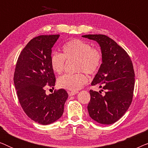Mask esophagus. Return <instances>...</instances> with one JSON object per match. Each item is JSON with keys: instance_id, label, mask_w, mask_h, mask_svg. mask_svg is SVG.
Segmentation results:
<instances>
[{"instance_id": "obj_1", "label": "esophagus", "mask_w": 148, "mask_h": 148, "mask_svg": "<svg viewBox=\"0 0 148 148\" xmlns=\"http://www.w3.org/2000/svg\"><path fill=\"white\" fill-rule=\"evenodd\" d=\"M68 93H69V95L71 96H74V95L78 94L79 92L78 91H71V92H68Z\"/></svg>"}]
</instances>
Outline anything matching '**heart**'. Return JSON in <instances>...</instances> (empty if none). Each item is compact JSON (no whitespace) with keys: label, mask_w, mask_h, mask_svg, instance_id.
Listing matches in <instances>:
<instances>
[{"label":"heart","mask_w":148,"mask_h":148,"mask_svg":"<svg viewBox=\"0 0 148 148\" xmlns=\"http://www.w3.org/2000/svg\"><path fill=\"white\" fill-rule=\"evenodd\" d=\"M62 54L53 52L50 56V65L54 72L62 73L66 60H76L75 74H64L58 79V86L69 90H79L88 82L89 75L96 74L102 62V54L100 49L92 47L90 44L79 39L66 42L62 48ZM84 72H83L82 71Z\"/></svg>","instance_id":"b5f03b06"}]
</instances>
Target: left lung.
<instances>
[{"label": "left lung", "mask_w": 148, "mask_h": 148, "mask_svg": "<svg viewBox=\"0 0 148 148\" xmlns=\"http://www.w3.org/2000/svg\"><path fill=\"white\" fill-rule=\"evenodd\" d=\"M82 37L98 42L102 54V63L92 86L98 85L105 94H101L100 91H90L89 114L100 124H112L124 115L132 102L135 86L133 62L127 52L108 36L89 34Z\"/></svg>", "instance_id": "left-lung-1"}]
</instances>
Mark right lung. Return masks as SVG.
<instances>
[{"instance_id": "1", "label": "right lung", "mask_w": 148, "mask_h": 148, "mask_svg": "<svg viewBox=\"0 0 148 148\" xmlns=\"http://www.w3.org/2000/svg\"><path fill=\"white\" fill-rule=\"evenodd\" d=\"M60 35H42L28 42L18 57L14 84L18 100L25 114L41 125L60 119L68 94L64 89L46 94V87L54 88L56 78L50 65L52 46Z\"/></svg>"}]
</instances>
